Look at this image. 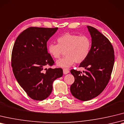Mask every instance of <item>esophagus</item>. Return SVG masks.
Here are the masks:
<instances>
[{
  "label": "esophagus",
  "instance_id": "esophagus-1",
  "mask_svg": "<svg viewBox=\"0 0 124 124\" xmlns=\"http://www.w3.org/2000/svg\"><path fill=\"white\" fill-rule=\"evenodd\" d=\"M63 73L64 74H67L69 73V70H67V69H63Z\"/></svg>",
  "mask_w": 124,
  "mask_h": 124
}]
</instances>
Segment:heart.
<instances>
[{"mask_svg": "<svg viewBox=\"0 0 124 124\" xmlns=\"http://www.w3.org/2000/svg\"><path fill=\"white\" fill-rule=\"evenodd\" d=\"M57 44H50L48 53L54 59H59L65 52V56L56 62L59 67L68 69L76 62L81 63L87 58L91 51L92 42L87 36L65 33L57 39Z\"/></svg>", "mask_w": 124, "mask_h": 124, "instance_id": "b5f03b06", "label": "heart"}]
</instances>
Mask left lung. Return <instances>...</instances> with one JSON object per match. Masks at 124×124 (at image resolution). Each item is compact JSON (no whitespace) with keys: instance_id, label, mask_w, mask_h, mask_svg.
Wrapping results in <instances>:
<instances>
[{"instance_id":"left-lung-1","label":"left lung","mask_w":124,"mask_h":124,"mask_svg":"<svg viewBox=\"0 0 124 124\" xmlns=\"http://www.w3.org/2000/svg\"><path fill=\"white\" fill-rule=\"evenodd\" d=\"M87 28L91 37V49L79 65L85 70L70 71L74 77L71 93L82 101L91 100L102 93L110 79L115 61L114 50L109 39L95 28L90 26Z\"/></svg>"}]
</instances>
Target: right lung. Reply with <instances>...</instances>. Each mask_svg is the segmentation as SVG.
<instances>
[{"label":"right lung","instance_id":"add662e5","mask_svg":"<svg viewBox=\"0 0 124 124\" xmlns=\"http://www.w3.org/2000/svg\"><path fill=\"white\" fill-rule=\"evenodd\" d=\"M58 27H31L17 37L11 53L15 78L32 99L43 100L50 96L53 82L63 76L61 68H45L54 61L48 53L47 42Z\"/></svg>","mask_w":124,"mask_h":124}]
</instances>
